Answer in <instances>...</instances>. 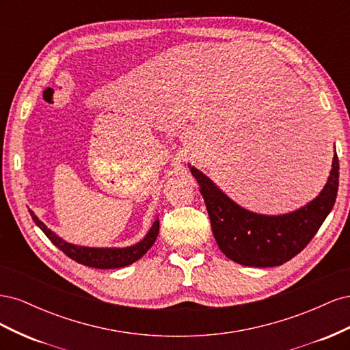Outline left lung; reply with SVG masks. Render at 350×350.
I'll return each instance as SVG.
<instances>
[{
  "label": "left lung",
  "instance_id": "obj_1",
  "mask_svg": "<svg viewBox=\"0 0 350 350\" xmlns=\"http://www.w3.org/2000/svg\"><path fill=\"white\" fill-rule=\"evenodd\" d=\"M29 213L33 219L35 224L39 229L49 238V241L58 247L62 252L84 266L94 267V269H120L130 266L139 258H142L144 254L152 248L154 243L157 234H159V217L154 219L153 225L147 230L144 238L139 242L133 243L129 247H83L76 245V243H70L67 241L58 237L54 230H51L44 221H42L33 211L29 210Z\"/></svg>",
  "mask_w": 350,
  "mask_h": 350
}]
</instances>
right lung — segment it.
Here are the masks:
<instances>
[{
    "label": "right lung",
    "mask_w": 350,
    "mask_h": 350,
    "mask_svg": "<svg viewBox=\"0 0 350 350\" xmlns=\"http://www.w3.org/2000/svg\"><path fill=\"white\" fill-rule=\"evenodd\" d=\"M204 198L211 229L220 251L248 267H276L299 254L330 213L338 188L334 152L324 188L305 206L284 215H261L243 208L197 167L188 165Z\"/></svg>",
    "instance_id": "obj_1"
}]
</instances>
